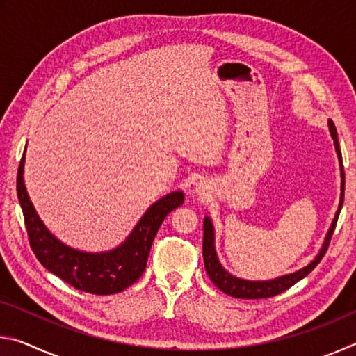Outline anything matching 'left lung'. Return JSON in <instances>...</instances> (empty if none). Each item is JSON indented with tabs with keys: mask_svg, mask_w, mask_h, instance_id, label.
<instances>
[{
	"mask_svg": "<svg viewBox=\"0 0 356 356\" xmlns=\"http://www.w3.org/2000/svg\"><path fill=\"white\" fill-rule=\"evenodd\" d=\"M330 125V131L331 136L334 140V147L337 156H339V163H341V176H342V185H341V202H339V209H337V213L333 220V225H331L330 231L327 234V238H325L323 248L318 252L317 257L312 261L309 265H306L305 268L298 270V272L286 275V276H280V278L272 280V281H246V280H240L236 278V276L229 275L225 268L221 267V264L218 262V257H216L215 252V246H213V226L212 221H210L209 216L204 218V238H202V256H204V267H206V272L209 275V278L212 280L213 284L220 289L221 292H225L227 295H232L236 298H250V300H257V298H268V297H275L281 292L287 291L289 287H292L295 282H298L300 280H303L305 276H308L312 270L317 267V264L322 261V257L327 252L331 237H333L336 222H337V216H339V212L342 209V202H344V186H346V176H344V166H342V155H341V147H339V141H337V131L334 127L333 120H328Z\"/></svg>",
	"mask_w": 356,
	"mask_h": 356,
	"instance_id": "left-lung-1",
	"label": "left lung"
}]
</instances>
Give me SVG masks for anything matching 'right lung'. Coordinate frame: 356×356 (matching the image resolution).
<instances>
[{"label":"right lung","mask_w":356,"mask_h":356,"mask_svg":"<svg viewBox=\"0 0 356 356\" xmlns=\"http://www.w3.org/2000/svg\"><path fill=\"white\" fill-rule=\"evenodd\" d=\"M23 154L17 172V195L23 210L28 240L39 262L58 278L78 291L94 295L122 292L141 278L147 265L150 246L165 216L184 202L182 191H172L156 201L143 215L125 242L108 252H83L72 250L47 231L39 220L23 182Z\"/></svg>","instance_id":"1"}]
</instances>
